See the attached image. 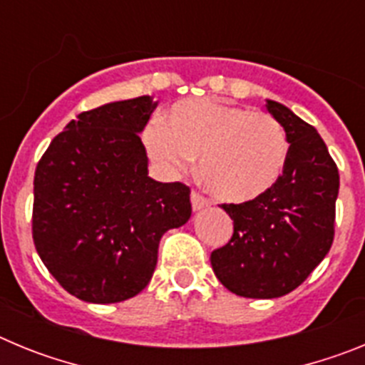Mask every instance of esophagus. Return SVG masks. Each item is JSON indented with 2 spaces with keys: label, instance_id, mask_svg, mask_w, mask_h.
<instances>
[{
  "label": "esophagus",
  "instance_id": "34e87169",
  "mask_svg": "<svg viewBox=\"0 0 365 365\" xmlns=\"http://www.w3.org/2000/svg\"><path fill=\"white\" fill-rule=\"evenodd\" d=\"M190 197H192V208L195 212L197 210H202V208H206V206L210 205V201L205 197V195H201V193L197 192V190H192V193H190Z\"/></svg>",
  "mask_w": 365,
  "mask_h": 365
}]
</instances>
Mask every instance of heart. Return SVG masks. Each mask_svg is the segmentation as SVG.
<instances>
[{
  "label": "heart",
  "mask_w": 365,
  "mask_h": 365,
  "mask_svg": "<svg viewBox=\"0 0 365 365\" xmlns=\"http://www.w3.org/2000/svg\"><path fill=\"white\" fill-rule=\"evenodd\" d=\"M144 146L168 172H182L201 155L205 185L230 202L254 201L270 192L289 159V140L276 118L214 98L177 102L163 125H148Z\"/></svg>",
  "instance_id": "b5f03b06"
}]
</instances>
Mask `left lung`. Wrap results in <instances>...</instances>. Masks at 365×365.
<instances>
[{"label":"left lung","instance_id":"1","mask_svg":"<svg viewBox=\"0 0 365 365\" xmlns=\"http://www.w3.org/2000/svg\"><path fill=\"white\" fill-rule=\"evenodd\" d=\"M267 109L285 130L289 159L278 185L240 205H221L234 234L210 256L228 291L243 298H279L309 278L334 240L340 188L336 163L311 124L279 102Z\"/></svg>","mask_w":365,"mask_h":365}]
</instances>
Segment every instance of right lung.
<instances>
[{"label":"right lung","instance_id":"obj_1","mask_svg":"<svg viewBox=\"0 0 365 365\" xmlns=\"http://www.w3.org/2000/svg\"><path fill=\"white\" fill-rule=\"evenodd\" d=\"M151 96L80 113L34 173L32 240L69 294L89 303L133 298L150 283L163 234L192 215L190 188L148 177L138 133Z\"/></svg>","mask_w":365,"mask_h":365}]
</instances>
